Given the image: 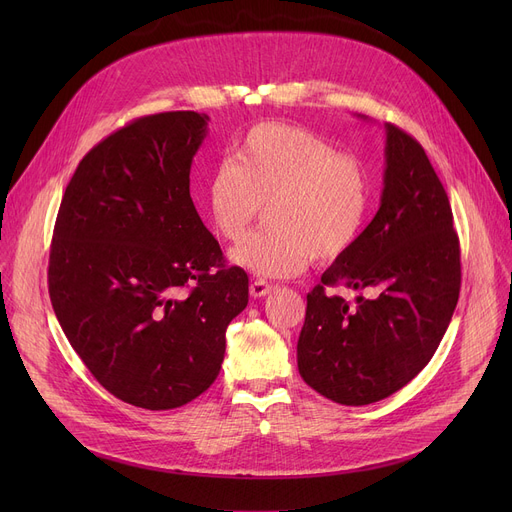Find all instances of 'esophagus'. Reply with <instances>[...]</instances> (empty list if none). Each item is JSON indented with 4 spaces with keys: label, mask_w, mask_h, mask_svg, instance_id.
Segmentation results:
<instances>
[{
    "label": "esophagus",
    "mask_w": 512,
    "mask_h": 512,
    "mask_svg": "<svg viewBox=\"0 0 512 512\" xmlns=\"http://www.w3.org/2000/svg\"><path fill=\"white\" fill-rule=\"evenodd\" d=\"M272 290H274V286L267 284L265 280H253L251 282V297H255V299L265 297V294H270Z\"/></svg>",
    "instance_id": "obj_1"
}]
</instances>
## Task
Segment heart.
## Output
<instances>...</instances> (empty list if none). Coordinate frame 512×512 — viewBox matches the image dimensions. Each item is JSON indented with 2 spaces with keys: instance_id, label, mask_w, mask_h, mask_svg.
<instances>
[{
  "instance_id": "obj_1",
  "label": "heart",
  "mask_w": 512,
  "mask_h": 512,
  "mask_svg": "<svg viewBox=\"0 0 512 512\" xmlns=\"http://www.w3.org/2000/svg\"><path fill=\"white\" fill-rule=\"evenodd\" d=\"M369 178L351 153L292 124L263 122L215 164L205 182L213 232L245 238L265 203V226L230 259L263 278L301 274L311 259L330 263L353 249L369 213Z\"/></svg>"
}]
</instances>
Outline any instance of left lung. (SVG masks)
<instances>
[{
    "label": "left lung",
    "instance_id": "1",
    "mask_svg": "<svg viewBox=\"0 0 512 512\" xmlns=\"http://www.w3.org/2000/svg\"><path fill=\"white\" fill-rule=\"evenodd\" d=\"M380 209L307 294L301 378L338 405L388 398L434 357L461 290L459 236L423 147L386 124ZM326 285L358 292L351 306Z\"/></svg>",
    "mask_w": 512,
    "mask_h": 512
}]
</instances>
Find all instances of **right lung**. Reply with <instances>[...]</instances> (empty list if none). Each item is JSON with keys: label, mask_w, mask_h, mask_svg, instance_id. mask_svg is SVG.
Returning a JSON list of instances; mask_svg holds the SVG:
<instances>
[{"label": "right lung", "mask_w": 512, "mask_h": 512, "mask_svg": "<svg viewBox=\"0 0 512 512\" xmlns=\"http://www.w3.org/2000/svg\"><path fill=\"white\" fill-rule=\"evenodd\" d=\"M207 114L164 112L116 130L66 186L49 297L93 378L128 405L168 411L218 378L249 276L226 267L191 199Z\"/></svg>", "instance_id": "right-lung-1"}]
</instances>
